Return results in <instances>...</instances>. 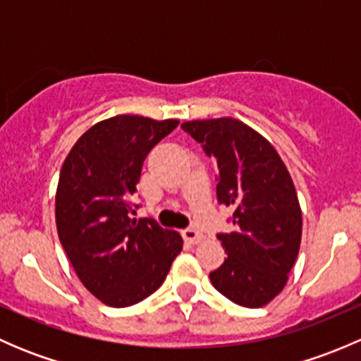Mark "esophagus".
I'll list each match as a JSON object with an SVG mask.
<instances>
[{"mask_svg":"<svg viewBox=\"0 0 361 361\" xmlns=\"http://www.w3.org/2000/svg\"><path fill=\"white\" fill-rule=\"evenodd\" d=\"M181 234H183V239L188 243V245H199V243H201L202 239H204L201 232H199L197 228H194V227L185 228V231L181 232Z\"/></svg>","mask_w":361,"mask_h":361,"instance_id":"34e87169","label":"esophagus"}]
</instances>
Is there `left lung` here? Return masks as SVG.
<instances>
[{
	"mask_svg": "<svg viewBox=\"0 0 361 361\" xmlns=\"http://www.w3.org/2000/svg\"><path fill=\"white\" fill-rule=\"evenodd\" d=\"M218 167V202L234 209L235 231L218 234L227 258L211 285L243 307H264L281 293L297 260L302 211L276 148L232 116L181 123Z\"/></svg>",
	"mask_w": 361,
	"mask_h": 361,
	"instance_id": "1",
	"label": "left lung"
}]
</instances>
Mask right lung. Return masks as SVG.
<instances>
[{"mask_svg":"<svg viewBox=\"0 0 361 361\" xmlns=\"http://www.w3.org/2000/svg\"><path fill=\"white\" fill-rule=\"evenodd\" d=\"M178 123L140 115L101 120L78 137L61 169V245L82 285L110 307H129L159 290L183 248L176 231L129 216L145 159Z\"/></svg>","mask_w":361,"mask_h":361,"instance_id":"add662e5","label":"right lung"}]
</instances>
